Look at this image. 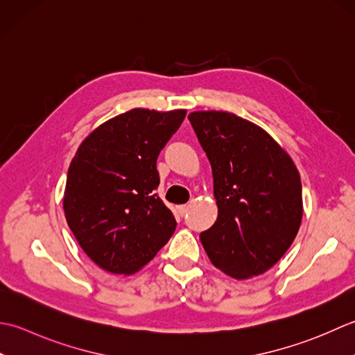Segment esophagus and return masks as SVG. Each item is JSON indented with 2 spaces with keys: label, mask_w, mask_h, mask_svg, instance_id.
<instances>
[{
  "label": "esophagus",
  "mask_w": 355,
  "mask_h": 355,
  "mask_svg": "<svg viewBox=\"0 0 355 355\" xmlns=\"http://www.w3.org/2000/svg\"><path fill=\"white\" fill-rule=\"evenodd\" d=\"M187 209H188L187 205H178V213H179L180 216H184V214L187 213Z\"/></svg>",
  "instance_id": "esophagus-1"
}]
</instances>
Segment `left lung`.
I'll use <instances>...</instances> for the list:
<instances>
[{
    "label": "left lung",
    "instance_id": "left-lung-1",
    "mask_svg": "<svg viewBox=\"0 0 355 355\" xmlns=\"http://www.w3.org/2000/svg\"><path fill=\"white\" fill-rule=\"evenodd\" d=\"M211 164L218 219L200 233L211 263L234 279L268 271L300 228V175L263 128L228 112L188 114Z\"/></svg>",
    "mask_w": 355,
    "mask_h": 355
}]
</instances>
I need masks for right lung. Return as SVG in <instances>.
Masks as SVG:
<instances>
[{"instance_id": "right-lung-1", "label": "right lung", "mask_w": 355, "mask_h": 355, "mask_svg": "<svg viewBox=\"0 0 355 355\" xmlns=\"http://www.w3.org/2000/svg\"><path fill=\"white\" fill-rule=\"evenodd\" d=\"M185 114L133 108L93 130L71 159L64 213L78 243L103 270L139 271L175 233V216L155 193L156 161Z\"/></svg>"}]
</instances>
